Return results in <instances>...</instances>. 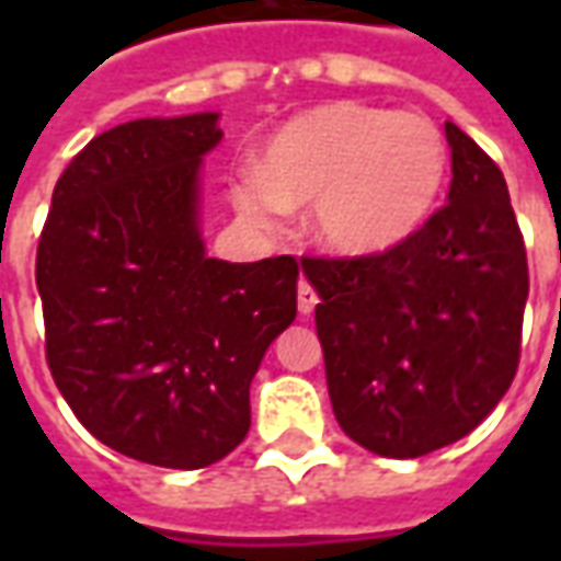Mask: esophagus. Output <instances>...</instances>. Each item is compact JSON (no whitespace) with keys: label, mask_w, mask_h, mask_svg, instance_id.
Listing matches in <instances>:
<instances>
[{"label":"esophagus","mask_w":561,"mask_h":561,"mask_svg":"<svg viewBox=\"0 0 561 561\" xmlns=\"http://www.w3.org/2000/svg\"><path fill=\"white\" fill-rule=\"evenodd\" d=\"M316 304H318L316 288H312L306 279H300V285H297V309H300V316H312V312H316Z\"/></svg>","instance_id":"esophagus-1"}]
</instances>
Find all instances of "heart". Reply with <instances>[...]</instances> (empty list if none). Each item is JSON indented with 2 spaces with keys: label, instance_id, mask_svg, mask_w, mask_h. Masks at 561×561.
<instances>
[{
  "label": "heart",
  "instance_id": "1",
  "mask_svg": "<svg viewBox=\"0 0 561 561\" xmlns=\"http://www.w3.org/2000/svg\"><path fill=\"white\" fill-rule=\"evenodd\" d=\"M447 161V140L430 116L328 102L282 123L257 171L237 176L231 197L261 228H273L288 207L312 204L318 245L342 257H378L430 219Z\"/></svg>",
  "mask_w": 561,
  "mask_h": 561
}]
</instances>
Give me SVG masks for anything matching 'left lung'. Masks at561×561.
Returning a JSON list of instances; mask_svg holds the SVG:
<instances>
[{
  "label": "left lung",
  "mask_w": 561,
  "mask_h": 561,
  "mask_svg": "<svg viewBox=\"0 0 561 561\" xmlns=\"http://www.w3.org/2000/svg\"><path fill=\"white\" fill-rule=\"evenodd\" d=\"M447 204L378 257H304L333 414L378 457L454 445L514 381L529 267L495 161L445 123Z\"/></svg>",
  "instance_id": "obj_1"
}]
</instances>
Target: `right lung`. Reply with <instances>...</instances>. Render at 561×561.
Instances as JSON below:
<instances>
[{
    "instance_id": "add662e5",
    "label": "right lung",
    "mask_w": 561,
    "mask_h": 561,
    "mask_svg": "<svg viewBox=\"0 0 561 561\" xmlns=\"http://www.w3.org/2000/svg\"><path fill=\"white\" fill-rule=\"evenodd\" d=\"M219 114L144 116L92 138L54 188L35 282L47 364L102 445L204 469L249 433V385L297 318L291 255H207L201 168Z\"/></svg>"
}]
</instances>
